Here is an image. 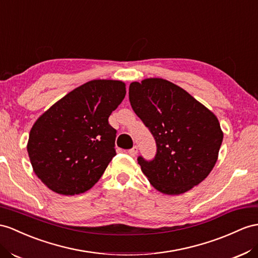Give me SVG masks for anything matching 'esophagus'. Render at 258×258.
<instances>
[{"mask_svg": "<svg viewBox=\"0 0 258 258\" xmlns=\"http://www.w3.org/2000/svg\"><path fill=\"white\" fill-rule=\"evenodd\" d=\"M127 153H128V155H130V156H132V157H135V156L137 155V153H138V147H137V146H134L133 148L130 149V150L127 151Z\"/></svg>", "mask_w": 258, "mask_h": 258, "instance_id": "esophagus-1", "label": "esophagus"}]
</instances>
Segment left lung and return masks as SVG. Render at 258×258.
Returning a JSON list of instances; mask_svg holds the SVG:
<instances>
[{
	"label": "left lung",
	"mask_w": 258,
	"mask_h": 258,
	"mask_svg": "<svg viewBox=\"0 0 258 258\" xmlns=\"http://www.w3.org/2000/svg\"><path fill=\"white\" fill-rule=\"evenodd\" d=\"M128 96L132 108L156 140L154 159H137L151 185L163 194L180 195L206 179L223 140L213 112L162 78L133 82Z\"/></svg>",
	"instance_id": "left-lung-1"
}]
</instances>
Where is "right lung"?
<instances>
[{
	"instance_id": "1",
	"label": "right lung",
	"mask_w": 258,
	"mask_h": 258,
	"mask_svg": "<svg viewBox=\"0 0 258 258\" xmlns=\"http://www.w3.org/2000/svg\"><path fill=\"white\" fill-rule=\"evenodd\" d=\"M126 94L125 84L95 79L56 101L32 125L27 151L45 186L77 195L99 181L116 154V131L108 118Z\"/></svg>"
}]
</instances>
